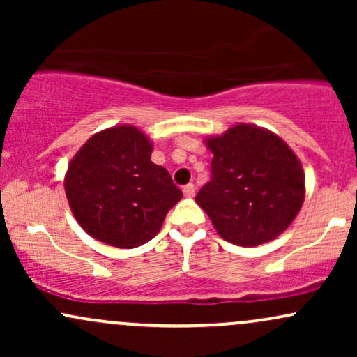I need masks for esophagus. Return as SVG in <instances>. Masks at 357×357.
Segmentation results:
<instances>
[{
    "label": "esophagus",
    "mask_w": 357,
    "mask_h": 357,
    "mask_svg": "<svg viewBox=\"0 0 357 357\" xmlns=\"http://www.w3.org/2000/svg\"><path fill=\"white\" fill-rule=\"evenodd\" d=\"M183 192H184V196H186V198H192V196H195V184H192V183L186 184V186L183 188Z\"/></svg>",
    "instance_id": "1"
}]
</instances>
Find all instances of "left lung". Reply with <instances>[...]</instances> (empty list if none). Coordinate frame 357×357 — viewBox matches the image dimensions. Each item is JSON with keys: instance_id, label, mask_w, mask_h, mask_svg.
Here are the masks:
<instances>
[{"instance_id": "8db88e82", "label": "left lung", "mask_w": 357, "mask_h": 357, "mask_svg": "<svg viewBox=\"0 0 357 357\" xmlns=\"http://www.w3.org/2000/svg\"><path fill=\"white\" fill-rule=\"evenodd\" d=\"M211 151V181L196 195L223 240L258 247L296 220L305 198L301 161L272 130L235 124L204 139Z\"/></svg>"}]
</instances>
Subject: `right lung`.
I'll list each match as a JSON object with an SVG mask.
<instances>
[{
	"mask_svg": "<svg viewBox=\"0 0 357 357\" xmlns=\"http://www.w3.org/2000/svg\"><path fill=\"white\" fill-rule=\"evenodd\" d=\"M153 142L136 126L93 134L65 173L70 210L92 238L136 248L154 238L183 192L162 166L151 161Z\"/></svg>",
	"mask_w": 357,
	"mask_h": 357,
	"instance_id": "1",
	"label": "right lung"
}]
</instances>
